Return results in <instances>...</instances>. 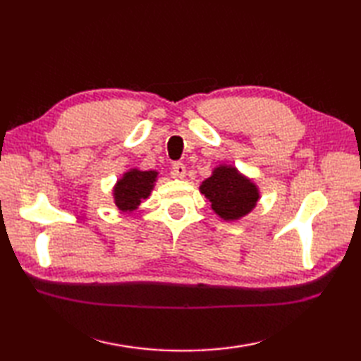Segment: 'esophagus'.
Here are the masks:
<instances>
[{
    "label": "esophagus",
    "mask_w": 361,
    "mask_h": 361,
    "mask_svg": "<svg viewBox=\"0 0 361 361\" xmlns=\"http://www.w3.org/2000/svg\"><path fill=\"white\" fill-rule=\"evenodd\" d=\"M172 173L175 178H185L186 176V166L183 163H175L172 166Z\"/></svg>",
    "instance_id": "esophagus-1"
}]
</instances>
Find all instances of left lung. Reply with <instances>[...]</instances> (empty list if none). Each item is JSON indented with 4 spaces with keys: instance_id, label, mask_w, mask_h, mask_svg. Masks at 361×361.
Here are the masks:
<instances>
[{
    "instance_id": "obj_1",
    "label": "left lung",
    "mask_w": 361,
    "mask_h": 361,
    "mask_svg": "<svg viewBox=\"0 0 361 361\" xmlns=\"http://www.w3.org/2000/svg\"><path fill=\"white\" fill-rule=\"evenodd\" d=\"M200 192L211 202V209L226 221L240 220L256 208L260 198L257 185L233 164L214 167Z\"/></svg>"
}]
</instances>
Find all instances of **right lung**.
I'll list each match as a JSON object with an SVG mask.
<instances>
[{
  "label": "right lung",
  "instance_id": "obj_1",
  "mask_svg": "<svg viewBox=\"0 0 361 361\" xmlns=\"http://www.w3.org/2000/svg\"><path fill=\"white\" fill-rule=\"evenodd\" d=\"M158 180L157 171H141L137 167L128 169L113 186V202L122 212H133L142 200L149 198Z\"/></svg>",
  "mask_w": 361,
  "mask_h": 361
}]
</instances>
